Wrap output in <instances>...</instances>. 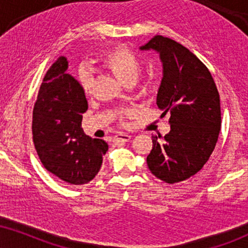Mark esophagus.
Here are the masks:
<instances>
[{"mask_svg": "<svg viewBox=\"0 0 248 248\" xmlns=\"http://www.w3.org/2000/svg\"><path fill=\"white\" fill-rule=\"evenodd\" d=\"M130 139H131V136L127 133H119V134H116L114 137L115 141H121V142H127L130 141Z\"/></svg>", "mask_w": 248, "mask_h": 248, "instance_id": "esophagus-1", "label": "esophagus"}]
</instances>
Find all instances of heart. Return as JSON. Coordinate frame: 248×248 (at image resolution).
<instances>
[{"label":"heart","instance_id":"obj_1","mask_svg":"<svg viewBox=\"0 0 248 248\" xmlns=\"http://www.w3.org/2000/svg\"><path fill=\"white\" fill-rule=\"evenodd\" d=\"M102 63L123 85H132L136 82L142 66L139 57L124 48L109 51L103 56ZM78 80L84 93L90 94L93 86V78L90 70L85 66L80 68L78 72Z\"/></svg>","mask_w":248,"mask_h":248}]
</instances>
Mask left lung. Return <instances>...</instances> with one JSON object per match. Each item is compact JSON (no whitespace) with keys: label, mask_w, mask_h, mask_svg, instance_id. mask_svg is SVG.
Returning <instances> with one entry per match:
<instances>
[{"label":"left lung","mask_w":248,"mask_h":248,"mask_svg":"<svg viewBox=\"0 0 248 248\" xmlns=\"http://www.w3.org/2000/svg\"><path fill=\"white\" fill-rule=\"evenodd\" d=\"M160 55L163 68L156 105L170 111V132L163 141L152 136L147 166L156 178L173 184L202 169L217 142L221 105L215 81L200 60L175 40L154 36L139 48Z\"/></svg>","instance_id":"left-lung-1"}]
</instances>
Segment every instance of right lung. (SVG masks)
<instances>
[{
  "mask_svg": "<svg viewBox=\"0 0 248 248\" xmlns=\"http://www.w3.org/2000/svg\"><path fill=\"white\" fill-rule=\"evenodd\" d=\"M66 69L68 61L61 56L46 73L33 109V142L49 172L68 184L82 185L100 171L108 143L84 133L82 114L88 103Z\"/></svg>",
  "mask_w": 248,
  "mask_h": 248,
  "instance_id": "add662e5",
  "label": "right lung"
}]
</instances>
